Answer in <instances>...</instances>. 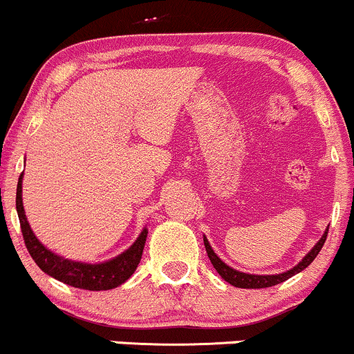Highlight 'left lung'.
Masks as SVG:
<instances>
[{
    "label": "left lung",
    "mask_w": 354,
    "mask_h": 354,
    "mask_svg": "<svg viewBox=\"0 0 354 354\" xmlns=\"http://www.w3.org/2000/svg\"><path fill=\"white\" fill-rule=\"evenodd\" d=\"M330 228V226H328ZM326 236H328V230L324 231L323 236L319 238V241L316 243L315 246L311 248V251L308 253L301 261L298 263V265L291 268V270L284 271V273H279V274H250V273H243V271H238L234 270V268H231L226 265L225 261H223L219 256L214 253L213 248H211L208 238H203V241H205V248H206V253H208V258L211 261V265L214 266V270L218 271L219 276H221L223 279H225L226 283L233 284V286L236 288H248V290H259V288H270V286H274V284H279L283 281H286V279H290L291 276L298 274L299 271H303L304 268H308L313 263V259L318 256V253L321 251V248H323L324 241H326Z\"/></svg>",
    "instance_id": "obj_1"
}]
</instances>
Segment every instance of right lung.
Here are the masks:
<instances>
[{
  "instance_id": "obj_1",
  "label": "right lung",
  "mask_w": 354,
  "mask_h": 354,
  "mask_svg": "<svg viewBox=\"0 0 354 354\" xmlns=\"http://www.w3.org/2000/svg\"><path fill=\"white\" fill-rule=\"evenodd\" d=\"M16 211H18L19 225H21L24 245L30 251L31 258L46 274L53 276L58 281L70 284V286L80 288V290L89 291H106L123 284L126 279L131 278L135 270L140 265L141 254H143L148 228H143L136 241L128 250L115 258L103 263H84L68 259L48 250L46 246L36 238L28 223L26 214L23 208V173L18 180V189H16Z\"/></svg>"
}]
</instances>
